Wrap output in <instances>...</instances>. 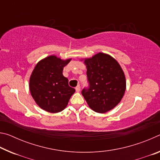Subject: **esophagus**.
<instances>
[{
	"label": "esophagus",
	"mask_w": 160,
	"mask_h": 160,
	"mask_svg": "<svg viewBox=\"0 0 160 160\" xmlns=\"http://www.w3.org/2000/svg\"><path fill=\"white\" fill-rule=\"evenodd\" d=\"M75 90H76L77 92H80V85H78L76 88H75Z\"/></svg>",
	"instance_id": "esophagus-1"
}]
</instances>
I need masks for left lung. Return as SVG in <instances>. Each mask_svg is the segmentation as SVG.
Segmentation results:
<instances>
[{"instance_id": "8db88e82", "label": "left lung", "mask_w": 160, "mask_h": 160, "mask_svg": "<svg viewBox=\"0 0 160 160\" xmlns=\"http://www.w3.org/2000/svg\"><path fill=\"white\" fill-rule=\"evenodd\" d=\"M89 88L82 94L92 109L104 113L113 109L123 98L126 88V78L116 59L98 53L85 58Z\"/></svg>"}]
</instances>
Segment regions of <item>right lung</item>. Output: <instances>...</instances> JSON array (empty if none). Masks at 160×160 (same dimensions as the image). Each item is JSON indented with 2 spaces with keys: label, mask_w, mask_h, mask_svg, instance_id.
I'll list each match as a JSON object with an SVG mask.
<instances>
[{
  "label": "right lung",
  "mask_w": 160,
  "mask_h": 160,
  "mask_svg": "<svg viewBox=\"0 0 160 160\" xmlns=\"http://www.w3.org/2000/svg\"><path fill=\"white\" fill-rule=\"evenodd\" d=\"M70 60L49 56L38 62L32 72L29 85L30 93L38 106L46 112L63 111L75 92L63 75V68Z\"/></svg>",
  "instance_id": "add662e5"
}]
</instances>
